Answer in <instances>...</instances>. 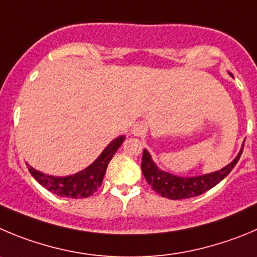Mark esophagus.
I'll use <instances>...</instances> for the list:
<instances>
[{
	"mask_svg": "<svg viewBox=\"0 0 257 257\" xmlns=\"http://www.w3.org/2000/svg\"><path fill=\"white\" fill-rule=\"evenodd\" d=\"M146 130H148V127H146V124L144 123V122H136V123L134 124L131 133L135 136H143L146 134Z\"/></svg>",
	"mask_w": 257,
	"mask_h": 257,
	"instance_id": "34e87169",
	"label": "esophagus"
}]
</instances>
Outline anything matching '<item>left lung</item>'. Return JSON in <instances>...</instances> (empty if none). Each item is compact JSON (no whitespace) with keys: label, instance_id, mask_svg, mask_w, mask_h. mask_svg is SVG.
I'll return each instance as SVG.
<instances>
[{"label":"left lung","instance_id":"left-lung-1","mask_svg":"<svg viewBox=\"0 0 257 257\" xmlns=\"http://www.w3.org/2000/svg\"><path fill=\"white\" fill-rule=\"evenodd\" d=\"M242 150L243 148L241 149L237 158L232 163H229L227 167H224L223 169L217 170L211 174L200 175V177L182 178L175 177V175L159 169L154 164V161L151 160V156L148 153V150L144 149L141 170H143V174L148 184L156 193L165 198H169V199H184V198H192L203 194L204 192L209 190L214 185L218 184L221 180H223L233 169L237 161L240 160Z\"/></svg>","mask_w":257,"mask_h":257}]
</instances>
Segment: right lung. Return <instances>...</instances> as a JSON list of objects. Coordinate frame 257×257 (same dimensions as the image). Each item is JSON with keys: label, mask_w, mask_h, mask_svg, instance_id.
Wrapping results in <instances>:
<instances>
[{"label": "right lung", "mask_w": 257, "mask_h": 257, "mask_svg": "<svg viewBox=\"0 0 257 257\" xmlns=\"http://www.w3.org/2000/svg\"><path fill=\"white\" fill-rule=\"evenodd\" d=\"M123 140L124 136L114 139L92 165H89L83 172L70 175V177H50V175H45L38 172L30 165H28V169L30 174L35 178L36 182L43 185L44 188H46L53 194L67 198H87L93 194L101 187L102 180L106 174L107 165L113 158L117 149L123 143Z\"/></svg>", "instance_id": "obj_1"}]
</instances>
